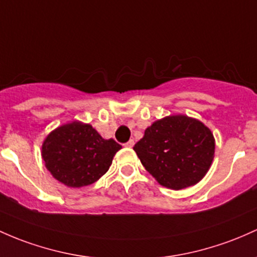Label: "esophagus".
Listing matches in <instances>:
<instances>
[{"label":"esophagus","mask_w":257,"mask_h":257,"mask_svg":"<svg viewBox=\"0 0 257 257\" xmlns=\"http://www.w3.org/2000/svg\"><path fill=\"white\" fill-rule=\"evenodd\" d=\"M124 146H125V148H133V146H134V140H129L128 143L124 144Z\"/></svg>","instance_id":"esophagus-1"}]
</instances>
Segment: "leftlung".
<instances>
[{
  "label": "left lung",
  "mask_w": 257,
  "mask_h": 257,
  "mask_svg": "<svg viewBox=\"0 0 257 257\" xmlns=\"http://www.w3.org/2000/svg\"><path fill=\"white\" fill-rule=\"evenodd\" d=\"M133 149L162 187L180 190L206 176L215 157V138L196 118L173 114L155 120Z\"/></svg>",
  "instance_id": "left-lung-1"
}]
</instances>
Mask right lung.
<instances>
[{"label": "right lung", "mask_w": 257, "mask_h": 257, "mask_svg": "<svg viewBox=\"0 0 257 257\" xmlns=\"http://www.w3.org/2000/svg\"><path fill=\"white\" fill-rule=\"evenodd\" d=\"M120 149L113 139H103L91 124L73 120L45 138L41 156L53 178L69 188H81L100 179Z\"/></svg>", "instance_id": "right-lung-1"}]
</instances>
